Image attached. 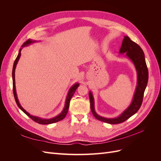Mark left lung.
Masks as SVG:
<instances>
[{
  "label": "left lung",
  "mask_w": 161,
  "mask_h": 161,
  "mask_svg": "<svg viewBox=\"0 0 161 161\" xmlns=\"http://www.w3.org/2000/svg\"><path fill=\"white\" fill-rule=\"evenodd\" d=\"M119 53H126L131 61L134 63L137 71V86L134 95V98L131 104L122 114L115 118H107L97 114L94 107V98L91 92H89V99L91 102V109L95 118L99 121L110 124H117L122 123L134 115L141 107L143 100L144 92L147 86L148 80V71L145 61V57L143 50L137 43L131 41L128 36H125L122 45L119 50Z\"/></svg>",
  "instance_id": "8db88e82"
}]
</instances>
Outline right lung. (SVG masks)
Masks as SVG:
<instances>
[{"instance_id": "1", "label": "right lung", "mask_w": 161, "mask_h": 161, "mask_svg": "<svg viewBox=\"0 0 161 161\" xmlns=\"http://www.w3.org/2000/svg\"><path fill=\"white\" fill-rule=\"evenodd\" d=\"M36 41L34 40H27L25 42H24L23 44L22 45V47H24V46H27L28 45L31 44V43L35 42ZM21 49L22 48H21L20 50H19V53H18V56L16 58L15 60H14V64H13V72H12V75H13V94H14V99H15V101L17 103V105H18V107L19 108H20L24 113H25L27 116L30 117V118L33 120L34 121H36V122L40 124H53V123H56V122H58V121H59L60 120H62L63 119H64L67 113H68V111H69V104H70V99L72 97L73 95L75 94V92L76 90V89L78 88V86H79V83H76L73 86H72L71 88L70 89L69 92H68V95H67V97H66V103H65V105H64V109H63L62 111L61 112V113L57 115L56 117H55V118H52V119H42V118H38V117H36V116H33V115H30V114L28 113V112H27L25 109H24L21 105H20V103H19V100L17 99V92H16V89H15V80H14V72H15V69H16V66L17 64V62L19 60V58H20V56H21Z\"/></svg>"}]
</instances>
